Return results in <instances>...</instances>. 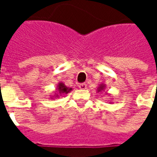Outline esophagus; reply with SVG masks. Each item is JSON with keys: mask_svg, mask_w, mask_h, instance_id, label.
I'll return each mask as SVG.
<instances>
[{"mask_svg": "<svg viewBox=\"0 0 157 157\" xmlns=\"http://www.w3.org/2000/svg\"><path fill=\"white\" fill-rule=\"evenodd\" d=\"M79 88L82 89V90H85L86 88V83H82V84H80L79 85Z\"/></svg>", "mask_w": 157, "mask_h": 157, "instance_id": "34e87169", "label": "esophagus"}]
</instances>
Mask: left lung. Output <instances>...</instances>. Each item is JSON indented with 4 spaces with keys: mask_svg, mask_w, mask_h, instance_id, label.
Wrapping results in <instances>:
<instances>
[{
    "mask_svg": "<svg viewBox=\"0 0 157 157\" xmlns=\"http://www.w3.org/2000/svg\"><path fill=\"white\" fill-rule=\"evenodd\" d=\"M105 88H106V85H105V84H100L98 87V89H97V91H98V92H104V90H105ZM106 94H107V93H106Z\"/></svg>",
    "mask_w": 157,
    "mask_h": 157,
    "instance_id": "8db88e82",
    "label": "left lung"
}]
</instances>
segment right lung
<instances>
[{
    "instance_id": "add662e5",
    "label": "right lung",
    "mask_w": 157,
    "mask_h": 157,
    "mask_svg": "<svg viewBox=\"0 0 157 157\" xmlns=\"http://www.w3.org/2000/svg\"><path fill=\"white\" fill-rule=\"evenodd\" d=\"M71 91H72L71 87H67L63 82H59L58 84H57V86H56L55 92H54L53 95H51V98H59L61 95L67 94V93H69Z\"/></svg>"
}]
</instances>
